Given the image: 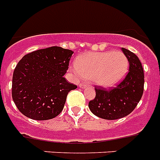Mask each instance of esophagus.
<instances>
[{
    "mask_svg": "<svg viewBox=\"0 0 160 160\" xmlns=\"http://www.w3.org/2000/svg\"><path fill=\"white\" fill-rule=\"evenodd\" d=\"M85 86H86V84H82V83L79 84V87H80V88H81V89H83V88H85Z\"/></svg>",
    "mask_w": 160,
    "mask_h": 160,
    "instance_id": "34e87169",
    "label": "esophagus"
}]
</instances>
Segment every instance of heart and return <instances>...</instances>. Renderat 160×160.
Here are the masks:
<instances>
[{
  "label": "heart",
  "instance_id": "heart-1",
  "mask_svg": "<svg viewBox=\"0 0 160 160\" xmlns=\"http://www.w3.org/2000/svg\"><path fill=\"white\" fill-rule=\"evenodd\" d=\"M129 61L119 51L89 52L79 56L71 67L75 75L91 79L96 85L110 89L118 85L127 76Z\"/></svg>",
  "mask_w": 160,
  "mask_h": 160
}]
</instances>
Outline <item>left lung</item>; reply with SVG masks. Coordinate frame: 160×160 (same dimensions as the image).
<instances>
[{
  "label": "left lung",
  "instance_id": "1",
  "mask_svg": "<svg viewBox=\"0 0 160 160\" xmlns=\"http://www.w3.org/2000/svg\"><path fill=\"white\" fill-rule=\"evenodd\" d=\"M122 52L129 61V72L122 82L111 90L95 89L96 96L89 102L90 111L95 116L115 120L130 114L141 100L144 91V71L138 57L126 48Z\"/></svg>",
  "mask_w": 160,
  "mask_h": 160
}]
</instances>
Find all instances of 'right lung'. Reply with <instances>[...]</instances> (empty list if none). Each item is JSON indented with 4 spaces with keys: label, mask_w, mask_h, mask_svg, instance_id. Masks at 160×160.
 I'll list each match as a JSON object with an SVG mask.
<instances>
[{
    "label": "right lung",
    "mask_w": 160,
    "mask_h": 160,
    "mask_svg": "<svg viewBox=\"0 0 160 160\" xmlns=\"http://www.w3.org/2000/svg\"><path fill=\"white\" fill-rule=\"evenodd\" d=\"M73 53L51 47L28 53L18 62L13 73L12 98L21 113L38 121L61 113L68 93L77 88L63 77Z\"/></svg>",
    "instance_id": "add662e5"
}]
</instances>
